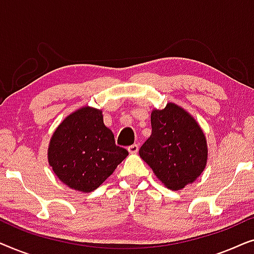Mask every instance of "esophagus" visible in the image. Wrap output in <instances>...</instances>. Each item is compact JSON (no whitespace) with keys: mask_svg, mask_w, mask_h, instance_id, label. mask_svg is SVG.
Returning <instances> with one entry per match:
<instances>
[{"mask_svg":"<svg viewBox=\"0 0 254 254\" xmlns=\"http://www.w3.org/2000/svg\"><path fill=\"white\" fill-rule=\"evenodd\" d=\"M137 151H138L137 144H131L128 147V152H129V154H137Z\"/></svg>","mask_w":254,"mask_h":254,"instance_id":"esophagus-1","label":"esophagus"}]
</instances>
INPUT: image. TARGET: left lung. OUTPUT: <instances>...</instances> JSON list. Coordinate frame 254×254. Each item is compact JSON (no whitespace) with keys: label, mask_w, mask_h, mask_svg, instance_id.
<instances>
[{"label":"left lung","mask_w":254,"mask_h":254,"mask_svg":"<svg viewBox=\"0 0 254 254\" xmlns=\"http://www.w3.org/2000/svg\"><path fill=\"white\" fill-rule=\"evenodd\" d=\"M151 135L142 145L140 157L169 190L192 184L206 168L207 141L195 119L183 107L168 103L152 110Z\"/></svg>","instance_id":"left-lung-1"}]
</instances>
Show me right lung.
Wrapping results in <instances>:
<instances>
[{"mask_svg": "<svg viewBox=\"0 0 254 254\" xmlns=\"http://www.w3.org/2000/svg\"><path fill=\"white\" fill-rule=\"evenodd\" d=\"M118 147L100 110L84 106L65 118L52 135L48 163L68 187L89 193L99 187L127 157Z\"/></svg>", "mask_w": 254, "mask_h": 254, "instance_id": "right-lung-1", "label": "right lung"}]
</instances>
